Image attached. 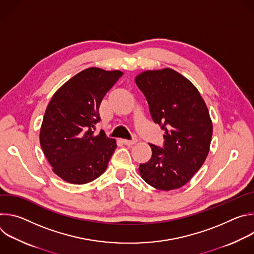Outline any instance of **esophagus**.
Listing matches in <instances>:
<instances>
[{"label":"esophagus","instance_id":"34e87169","mask_svg":"<svg viewBox=\"0 0 254 254\" xmlns=\"http://www.w3.org/2000/svg\"><path fill=\"white\" fill-rule=\"evenodd\" d=\"M123 142L127 146H132L133 143L136 142V138H132V139H123Z\"/></svg>","mask_w":254,"mask_h":254}]
</instances>
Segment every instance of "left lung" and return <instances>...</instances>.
Wrapping results in <instances>:
<instances>
[{
	"mask_svg": "<svg viewBox=\"0 0 254 254\" xmlns=\"http://www.w3.org/2000/svg\"><path fill=\"white\" fill-rule=\"evenodd\" d=\"M135 83L153 121L165 131L163 148L150 143L152 158L139 165V174L158 190L181 188L209 153L213 127L206 103L192 82L171 68L144 71Z\"/></svg>",
	"mask_w": 254,
	"mask_h": 254,
	"instance_id": "8db88e82",
	"label": "left lung"
}]
</instances>
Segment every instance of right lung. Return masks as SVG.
Listing matches in <instances>:
<instances>
[{
  "instance_id": "obj_1",
  "label": "right lung",
  "mask_w": 254,
  "mask_h": 254,
  "mask_svg": "<svg viewBox=\"0 0 254 254\" xmlns=\"http://www.w3.org/2000/svg\"><path fill=\"white\" fill-rule=\"evenodd\" d=\"M123 72L87 68L64 83L53 95L43 118L40 144L53 172L71 184H86L107 168L117 149L115 138L101 129L102 98Z\"/></svg>"
}]
</instances>
